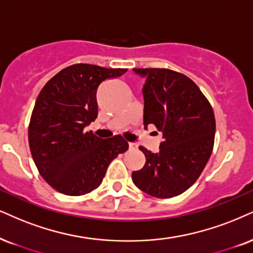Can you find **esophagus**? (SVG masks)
Masks as SVG:
<instances>
[{"label": "esophagus", "mask_w": 253, "mask_h": 253, "mask_svg": "<svg viewBox=\"0 0 253 253\" xmlns=\"http://www.w3.org/2000/svg\"><path fill=\"white\" fill-rule=\"evenodd\" d=\"M129 148L131 149V150H136L137 144H136V143H129Z\"/></svg>", "instance_id": "esophagus-1"}]
</instances>
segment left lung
<instances>
[{"label":"left lung","instance_id":"8db88e82","mask_svg":"<svg viewBox=\"0 0 253 253\" xmlns=\"http://www.w3.org/2000/svg\"><path fill=\"white\" fill-rule=\"evenodd\" d=\"M143 85L146 127L163 133L157 154L144 146L145 164L133 171L135 185L152 197L171 198L192 185L212 154L216 120L210 102L185 75L165 68L133 69Z\"/></svg>","mask_w":253,"mask_h":253}]
</instances>
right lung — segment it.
Returning a JSON list of instances; mask_svg holds the SVG:
<instances>
[{"instance_id":"add662e5","label":"right lung","mask_w":253,"mask_h":253,"mask_svg":"<svg viewBox=\"0 0 253 253\" xmlns=\"http://www.w3.org/2000/svg\"><path fill=\"white\" fill-rule=\"evenodd\" d=\"M127 69L77 63L56 74L41 90L28 139L41 176L56 191L82 196L101 185L108 165L129 144L117 135L103 139L84 127L98 115L96 92L105 80Z\"/></svg>"}]
</instances>
